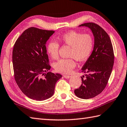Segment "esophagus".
<instances>
[{
  "label": "esophagus",
  "instance_id": "34e87169",
  "mask_svg": "<svg viewBox=\"0 0 127 127\" xmlns=\"http://www.w3.org/2000/svg\"><path fill=\"white\" fill-rule=\"evenodd\" d=\"M64 77L65 78H66V79H68V78H71V76H70V75H64Z\"/></svg>",
  "mask_w": 127,
  "mask_h": 127
}]
</instances>
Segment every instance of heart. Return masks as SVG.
<instances>
[{"instance_id":"heart-1","label":"heart","mask_w":127,"mask_h":127,"mask_svg":"<svg viewBox=\"0 0 127 127\" xmlns=\"http://www.w3.org/2000/svg\"><path fill=\"white\" fill-rule=\"evenodd\" d=\"M59 43L71 47L69 59H62L54 64L55 70L64 74L70 73L75 66L74 59L78 61H83L89 57L93 48V39L89 34H82L79 32L71 31L59 36ZM59 44L54 41H50L47 46V51L51 57L56 59L59 56Z\"/></svg>"}]
</instances>
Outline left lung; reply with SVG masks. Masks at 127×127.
Segmentation results:
<instances>
[{
	"label": "left lung",
	"mask_w": 127,
	"mask_h": 127,
	"mask_svg": "<svg viewBox=\"0 0 127 127\" xmlns=\"http://www.w3.org/2000/svg\"><path fill=\"white\" fill-rule=\"evenodd\" d=\"M79 27L90 28L94 36V50L81 68L88 74L81 77L82 84L74 90L81 99H90L100 94L105 88L110 77L114 63L113 47L108 34L99 25L86 23Z\"/></svg>",
	"instance_id": "8db88e82"
}]
</instances>
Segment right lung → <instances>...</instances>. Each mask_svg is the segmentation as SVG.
Wrapping results in <instances>:
<instances>
[{"mask_svg":"<svg viewBox=\"0 0 127 127\" xmlns=\"http://www.w3.org/2000/svg\"><path fill=\"white\" fill-rule=\"evenodd\" d=\"M55 32L31 27L18 38L13 46L14 77L19 88L31 99L44 100L54 95L55 84L62 77L48 72L49 65L46 44Z\"/></svg>","mask_w":127,"mask_h":127,"instance_id":"obj_1","label":"right lung"}]
</instances>
